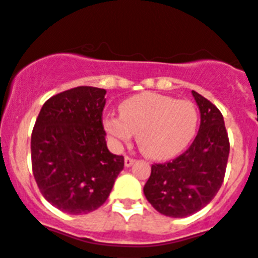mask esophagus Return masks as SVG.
<instances>
[{"label": "esophagus", "mask_w": 258, "mask_h": 258, "mask_svg": "<svg viewBox=\"0 0 258 258\" xmlns=\"http://www.w3.org/2000/svg\"><path fill=\"white\" fill-rule=\"evenodd\" d=\"M124 163H125V167H131V166L134 163V159L131 158V157H125Z\"/></svg>", "instance_id": "obj_1"}]
</instances>
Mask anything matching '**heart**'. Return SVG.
Here are the masks:
<instances>
[{
	"mask_svg": "<svg viewBox=\"0 0 258 258\" xmlns=\"http://www.w3.org/2000/svg\"><path fill=\"white\" fill-rule=\"evenodd\" d=\"M121 116L106 114L103 126L116 145L137 134V145L146 157L163 161L182 153L197 133L199 113L187 100L145 92L120 104Z\"/></svg>",
	"mask_w": 258,
	"mask_h": 258,
	"instance_id": "1",
	"label": "heart"
}]
</instances>
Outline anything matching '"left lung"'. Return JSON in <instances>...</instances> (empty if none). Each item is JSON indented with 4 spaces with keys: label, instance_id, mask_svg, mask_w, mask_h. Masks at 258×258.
<instances>
[{
    "label": "left lung",
    "instance_id": "obj_1",
    "mask_svg": "<svg viewBox=\"0 0 258 258\" xmlns=\"http://www.w3.org/2000/svg\"><path fill=\"white\" fill-rule=\"evenodd\" d=\"M201 126L186 152L171 162L155 163L144 187L148 202L159 214L186 218L206 207L218 194L228 162L229 141L220 110L192 91Z\"/></svg>",
    "mask_w": 258,
    "mask_h": 258
}]
</instances>
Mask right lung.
Returning <instances> with one entry per match:
<instances>
[{"instance_id":"add662e5","label":"right lung","mask_w":258,"mask_h":258,"mask_svg":"<svg viewBox=\"0 0 258 258\" xmlns=\"http://www.w3.org/2000/svg\"><path fill=\"white\" fill-rule=\"evenodd\" d=\"M105 89L76 87L43 104L31 134L33 174L44 199L66 214L101 207L124 169L101 122Z\"/></svg>"}]
</instances>
